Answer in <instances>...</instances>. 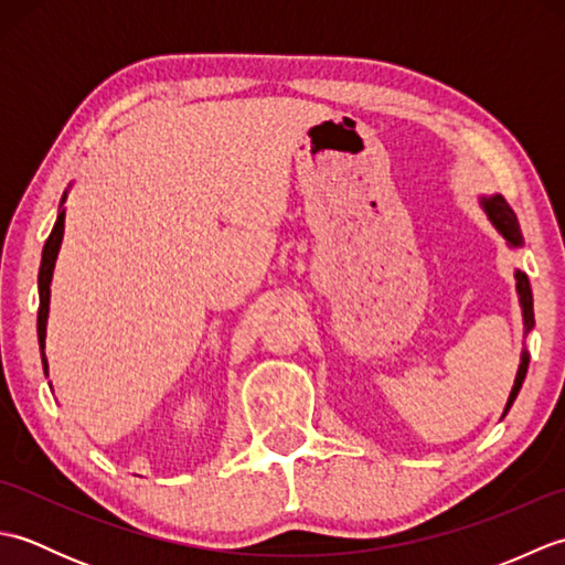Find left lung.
I'll use <instances>...</instances> for the list:
<instances>
[{
	"instance_id": "obj_1",
	"label": "left lung",
	"mask_w": 565,
	"mask_h": 565,
	"mask_svg": "<svg viewBox=\"0 0 565 565\" xmlns=\"http://www.w3.org/2000/svg\"><path fill=\"white\" fill-rule=\"evenodd\" d=\"M478 206L483 209V213L488 215V221L493 223L495 231L505 237L508 247L518 249L522 247V231H520V223H518V215H514V211L510 209V203L502 199L500 194H493V196H478ZM514 281H518V296H520V308H522V320H524V334H530L532 328H534V301H532V286H530V279H526V274L514 269ZM526 369H530V352L522 350V356H520V366H518V376H514V386L510 391V398H508V405H505V413H502V417L508 415V411L512 407L514 398H518V393L522 388L524 383V376H526Z\"/></svg>"
}]
</instances>
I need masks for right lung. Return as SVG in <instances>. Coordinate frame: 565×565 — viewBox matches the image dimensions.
<instances>
[{
	"label": "right lung",
	"instance_id": "1",
	"mask_svg": "<svg viewBox=\"0 0 565 565\" xmlns=\"http://www.w3.org/2000/svg\"><path fill=\"white\" fill-rule=\"evenodd\" d=\"M70 189H65L63 199H60V209H57V218L51 235H47L45 245H43V255H41V269H39V347H41V362L43 371L47 376V359H45V328H47V313H51V284H53V271H55V262H57V252L60 245H63V235H65V201H67Z\"/></svg>",
	"mask_w": 565,
	"mask_h": 565
}]
</instances>
